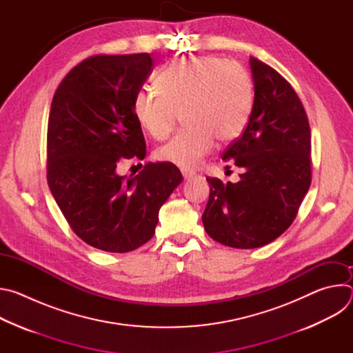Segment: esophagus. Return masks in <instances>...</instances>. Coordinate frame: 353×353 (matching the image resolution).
<instances>
[{
	"label": "esophagus",
	"mask_w": 353,
	"mask_h": 353,
	"mask_svg": "<svg viewBox=\"0 0 353 353\" xmlns=\"http://www.w3.org/2000/svg\"><path fill=\"white\" fill-rule=\"evenodd\" d=\"M181 174H183V177H184L185 180H188V179H192L195 173L191 172V170H187V169H181Z\"/></svg>",
	"instance_id": "1"
}]
</instances>
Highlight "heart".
<instances>
[{"mask_svg": "<svg viewBox=\"0 0 353 353\" xmlns=\"http://www.w3.org/2000/svg\"><path fill=\"white\" fill-rule=\"evenodd\" d=\"M157 88L135 93L134 116L158 141L168 138L183 116L184 130L157 150L161 162L183 169L203 161L215 138L226 142L239 137L254 102L253 82L245 68L214 56L173 61L158 74Z\"/></svg>", "mask_w": 353, "mask_h": 353, "instance_id": "b5f03b06", "label": "heart"}]
</instances>
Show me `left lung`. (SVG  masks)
Segmentation results:
<instances>
[{
  "mask_svg": "<svg viewBox=\"0 0 353 353\" xmlns=\"http://www.w3.org/2000/svg\"><path fill=\"white\" fill-rule=\"evenodd\" d=\"M254 103L241 137L223 161L243 169L237 183L208 177L207 233L233 248H256L293 222L312 183L310 125L299 96L274 68L250 57Z\"/></svg>",
  "mask_w": 353,
  "mask_h": 353,
  "instance_id": "1",
  "label": "left lung"
}]
</instances>
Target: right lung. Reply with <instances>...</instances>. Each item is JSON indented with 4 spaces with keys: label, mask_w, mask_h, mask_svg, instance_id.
<instances>
[{
    "label": "right lung",
    "mask_w": 353,
    "mask_h": 353,
    "mask_svg": "<svg viewBox=\"0 0 353 353\" xmlns=\"http://www.w3.org/2000/svg\"><path fill=\"white\" fill-rule=\"evenodd\" d=\"M152 54L93 56L57 88L47 128V183L71 229L89 245L128 253L152 239L159 210L183 181L177 166L120 161L146 155L132 100L152 72Z\"/></svg>",
    "instance_id": "obj_1"
}]
</instances>
